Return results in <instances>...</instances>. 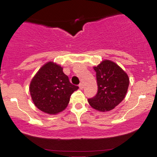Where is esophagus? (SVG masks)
<instances>
[{
	"mask_svg": "<svg viewBox=\"0 0 157 157\" xmlns=\"http://www.w3.org/2000/svg\"><path fill=\"white\" fill-rule=\"evenodd\" d=\"M83 84H82V83H80V84H79V87H80V89H83Z\"/></svg>",
	"mask_w": 157,
	"mask_h": 157,
	"instance_id": "obj_1",
	"label": "esophagus"
}]
</instances>
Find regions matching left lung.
I'll use <instances>...</instances> for the list:
<instances>
[{
  "mask_svg": "<svg viewBox=\"0 0 157 157\" xmlns=\"http://www.w3.org/2000/svg\"><path fill=\"white\" fill-rule=\"evenodd\" d=\"M94 69L98 91L88 101L97 111H111L125 98L129 86L128 76L117 64L108 60L102 61Z\"/></svg>",
  "mask_w": 157,
  "mask_h": 157,
  "instance_id": "obj_1",
  "label": "left lung"
}]
</instances>
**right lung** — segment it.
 <instances>
[{
    "label": "right lung",
    "mask_w": 157,
    "mask_h": 157,
    "mask_svg": "<svg viewBox=\"0 0 157 157\" xmlns=\"http://www.w3.org/2000/svg\"><path fill=\"white\" fill-rule=\"evenodd\" d=\"M78 89L69 82L60 66L48 62L33 77L29 91L37 109L48 114H56L67 107L70 97Z\"/></svg>",
    "instance_id": "right-lung-1"
}]
</instances>
